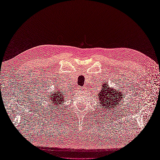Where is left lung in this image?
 Segmentation results:
<instances>
[{
    "label": "left lung",
    "mask_w": 160,
    "mask_h": 160,
    "mask_svg": "<svg viewBox=\"0 0 160 160\" xmlns=\"http://www.w3.org/2000/svg\"><path fill=\"white\" fill-rule=\"evenodd\" d=\"M102 89L98 96V101L103 110H110L111 108H115L116 105L122 100L123 93L122 91H118L115 89L107 86V82L102 84Z\"/></svg>",
    "instance_id": "obj_1"
}]
</instances>
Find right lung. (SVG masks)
<instances>
[{
    "label": "right lung",
    "mask_w": 160,
    "mask_h": 160,
    "mask_svg": "<svg viewBox=\"0 0 160 160\" xmlns=\"http://www.w3.org/2000/svg\"><path fill=\"white\" fill-rule=\"evenodd\" d=\"M58 91H59L58 92H57ZM66 96V95H64V93L61 92V91H57L56 93L53 92L52 94V96H49V98H48V100H50V101L52 102V103L58 105L60 104H62V102L64 100H65L64 97Z\"/></svg>",
    "instance_id": "1"
}]
</instances>
